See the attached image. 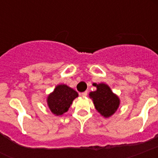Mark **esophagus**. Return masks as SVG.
Returning <instances> with one entry per match:
<instances>
[{
    "mask_svg": "<svg viewBox=\"0 0 158 158\" xmlns=\"http://www.w3.org/2000/svg\"><path fill=\"white\" fill-rule=\"evenodd\" d=\"M87 95H88V92H87V91L84 92V93H82V94H81L82 97H86Z\"/></svg>",
    "mask_w": 158,
    "mask_h": 158,
    "instance_id": "obj_1",
    "label": "esophagus"
}]
</instances>
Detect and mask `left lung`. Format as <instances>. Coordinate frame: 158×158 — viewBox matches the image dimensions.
<instances>
[{
    "mask_svg": "<svg viewBox=\"0 0 158 158\" xmlns=\"http://www.w3.org/2000/svg\"><path fill=\"white\" fill-rule=\"evenodd\" d=\"M97 90L91 92L89 97L94 101L96 110L102 116L107 118L116 111L120 106V98L110 90L106 84H94Z\"/></svg>",
    "mask_w": 158,
    "mask_h": 158,
    "instance_id": "left-lung-1",
    "label": "left lung"
}]
</instances>
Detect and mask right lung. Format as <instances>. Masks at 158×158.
Masks as SVG:
<instances>
[{
	"label": "right lung",
	"instance_id": "1",
	"mask_svg": "<svg viewBox=\"0 0 158 158\" xmlns=\"http://www.w3.org/2000/svg\"><path fill=\"white\" fill-rule=\"evenodd\" d=\"M78 96V93L73 89L65 84H59L48 95L47 99L48 107L54 115H61L69 110L72 102Z\"/></svg>",
	"mask_w": 158,
	"mask_h": 158
}]
</instances>
